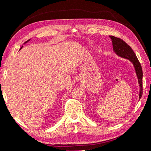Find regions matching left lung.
<instances>
[{"label":"left lung","mask_w":151,"mask_h":151,"mask_svg":"<svg viewBox=\"0 0 151 151\" xmlns=\"http://www.w3.org/2000/svg\"><path fill=\"white\" fill-rule=\"evenodd\" d=\"M112 41V45L113 48V51L119 57L124 58L129 60L133 63L137 76L138 78V82L140 86V93H139V99L142 96V77L143 72L140 63L136 55L134 52L133 50L124 41L119 38H116L113 36H109Z\"/></svg>","instance_id":"8db88e82"}]
</instances>
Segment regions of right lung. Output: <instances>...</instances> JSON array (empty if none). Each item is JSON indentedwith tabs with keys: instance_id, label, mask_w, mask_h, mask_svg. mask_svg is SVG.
I'll use <instances>...</instances> for the list:
<instances>
[{
	"instance_id": "add662e5",
	"label": "right lung",
	"mask_w": 151,
	"mask_h": 151,
	"mask_svg": "<svg viewBox=\"0 0 151 151\" xmlns=\"http://www.w3.org/2000/svg\"><path fill=\"white\" fill-rule=\"evenodd\" d=\"M29 40H28V41H27V42H25V43H24V44H25V43H27V42H29ZM22 48V47H21V48H20V50H21V49Z\"/></svg>"
}]
</instances>
